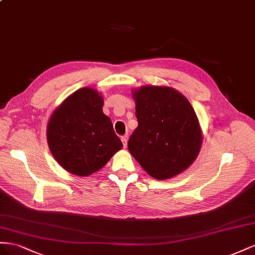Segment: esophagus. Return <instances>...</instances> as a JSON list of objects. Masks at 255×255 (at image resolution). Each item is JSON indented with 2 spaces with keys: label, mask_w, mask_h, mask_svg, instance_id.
Segmentation results:
<instances>
[{
  "label": "esophagus",
  "mask_w": 255,
  "mask_h": 255,
  "mask_svg": "<svg viewBox=\"0 0 255 255\" xmlns=\"http://www.w3.org/2000/svg\"><path fill=\"white\" fill-rule=\"evenodd\" d=\"M122 143H123V147L126 148L127 147V137L126 136H122Z\"/></svg>",
  "instance_id": "obj_1"
}]
</instances>
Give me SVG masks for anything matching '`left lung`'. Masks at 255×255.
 I'll return each instance as SVG.
<instances>
[{
  "mask_svg": "<svg viewBox=\"0 0 255 255\" xmlns=\"http://www.w3.org/2000/svg\"><path fill=\"white\" fill-rule=\"evenodd\" d=\"M137 127L128 149L156 179H168L186 170L198 156L202 132L188 99L166 86L134 91Z\"/></svg>",
  "mask_w": 255,
  "mask_h": 255,
  "instance_id": "8db88e82",
  "label": "left lung"
}]
</instances>
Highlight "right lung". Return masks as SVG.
I'll return each mask as SVG.
<instances>
[{
    "label": "right lung",
    "instance_id": "add662e5",
    "mask_svg": "<svg viewBox=\"0 0 255 255\" xmlns=\"http://www.w3.org/2000/svg\"><path fill=\"white\" fill-rule=\"evenodd\" d=\"M103 106L97 91L83 87L51 115L47 128L49 148L56 161L75 175L95 173L123 147Z\"/></svg>",
    "mask_w": 255,
    "mask_h": 255
}]
</instances>
